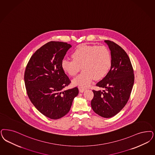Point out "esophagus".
Segmentation results:
<instances>
[{"label": "esophagus", "instance_id": "esophagus-1", "mask_svg": "<svg viewBox=\"0 0 155 155\" xmlns=\"http://www.w3.org/2000/svg\"><path fill=\"white\" fill-rule=\"evenodd\" d=\"M78 89H79V91H80L81 93L84 92L86 89L85 88H84V87H78Z\"/></svg>", "mask_w": 155, "mask_h": 155}]
</instances>
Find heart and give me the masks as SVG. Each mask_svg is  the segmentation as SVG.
Here are the masks:
<instances>
[{
    "instance_id": "heart-1",
    "label": "heart",
    "mask_w": 155,
    "mask_h": 155,
    "mask_svg": "<svg viewBox=\"0 0 155 155\" xmlns=\"http://www.w3.org/2000/svg\"><path fill=\"white\" fill-rule=\"evenodd\" d=\"M73 59H63L62 69L70 76L75 78L73 84L80 87L91 84L93 79L100 80L104 77L110 68L112 59L110 51L105 46L84 45L76 48L72 54Z\"/></svg>"
}]
</instances>
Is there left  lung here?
<instances>
[{
	"label": "left lung",
	"instance_id": "1",
	"mask_svg": "<svg viewBox=\"0 0 155 155\" xmlns=\"http://www.w3.org/2000/svg\"><path fill=\"white\" fill-rule=\"evenodd\" d=\"M110 50L112 64L107 75L96 84L103 91L93 90L94 97L91 106L102 117L110 118L125 106L133 88L134 71L125 51L116 43L105 41Z\"/></svg>",
	"mask_w": 155,
	"mask_h": 155
}]
</instances>
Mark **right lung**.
I'll list each match as a JSON object with an SVG mask.
<instances>
[{
	"label": "right lung",
	"instance_id": "right-lung-1",
	"mask_svg": "<svg viewBox=\"0 0 155 155\" xmlns=\"http://www.w3.org/2000/svg\"><path fill=\"white\" fill-rule=\"evenodd\" d=\"M71 46L51 41L38 49L30 59L24 75L27 95L44 116L53 120L69 112L79 91L76 86L62 91L71 83L61 67V61Z\"/></svg>",
	"mask_w": 155,
	"mask_h": 155
}]
</instances>
